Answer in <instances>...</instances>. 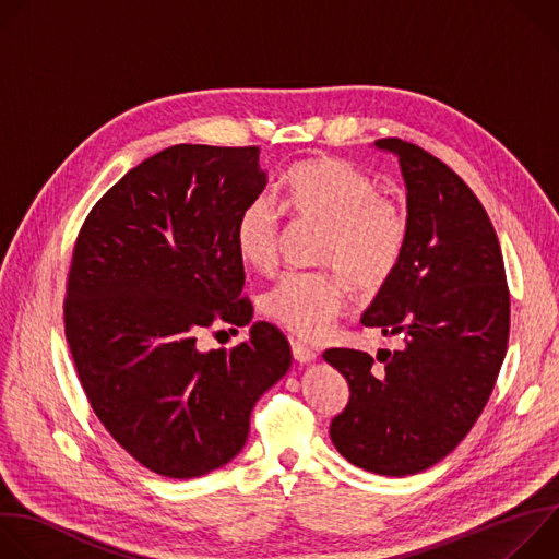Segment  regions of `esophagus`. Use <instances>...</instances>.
I'll use <instances>...</instances> for the list:
<instances>
[{
  "instance_id": "1",
  "label": "esophagus",
  "mask_w": 559,
  "mask_h": 559,
  "mask_svg": "<svg viewBox=\"0 0 559 559\" xmlns=\"http://www.w3.org/2000/svg\"><path fill=\"white\" fill-rule=\"evenodd\" d=\"M292 356L298 362H311V360L318 358V354L311 347H307V345H302L298 341H292Z\"/></svg>"
}]
</instances>
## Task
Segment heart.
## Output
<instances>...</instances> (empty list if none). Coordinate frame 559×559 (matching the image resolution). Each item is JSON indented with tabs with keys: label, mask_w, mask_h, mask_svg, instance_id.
I'll return each instance as SVG.
<instances>
[{
	"label": "heart",
	"mask_w": 559,
	"mask_h": 559,
	"mask_svg": "<svg viewBox=\"0 0 559 559\" xmlns=\"http://www.w3.org/2000/svg\"><path fill=\"white\" fill-rule=\"evenodd\" d=\"M281 203L302 223L323 227L316 263L332 272L285 274L263 300L265 313L302 341L325 338L349 300L380 292L397 272L409 246L407 207L380 192L365 170L334 156L289 170ZM283 216L267 197L250 201L236 218V254L248 267L270 274L283 248Z\"/></svg>",
	"instance_id": "1"
}]
</instances>
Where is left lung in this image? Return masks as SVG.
I'll use <instances>...</instances> for the list:
<instances>
[{"label":"left lung","mask_w":559,"mask_h":559,"mask_svg":"<svg viewBox=\"0 0 559 559\" xmlns=\"http://www.w3.org/2000/svg\"><path fill=\"white\" fill-rule=\"evenodd\" d=\"M393 152L407 186L409 246L360 323L405 338L373 358L328 349L349 384L330 436L352 464L414 475L449 455L480 418L509 345L511 302L493 223L471 188L440 158L403 139Z\"/></svg>","instance_id":"obj_1"}]
</instances>
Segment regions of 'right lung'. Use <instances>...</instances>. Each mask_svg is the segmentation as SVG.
<instances>
[{
  "mask_svg": "<svg viewBox=\"0 0 559 559\" xmlns=\"http://www.w3.org/2000/svg\"><path fill=\"white\" fill-rule=\"evenodd\" d=\"M259 154L166 147L97 201L74 243L63 325L79 382L108 433L175 480L241 451L257 401L292 365L265 321L229 352L197 347L214 321H252L234 227L267 186Z\"/></svg>",
  "mask_w": 559,
  "mask_h": 559,
  "instance_id": "add662e5",
  "label": "right lung"
}]
</instances>
